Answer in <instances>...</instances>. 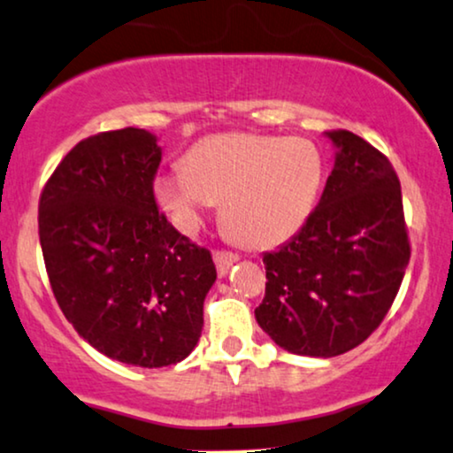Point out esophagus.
<instances>
[{
	"instance_id": "34e87169",
	"label": "esophagus",
	"mask_w": 453,
	"mask_h": 453,
	"mask_svg": "<svg viewBox=\"0 0 453 453\" xmlns=\"http://www.w3.org/2000/svg\"><path fill=\"white\" fill-rule=\"evenodd\" d=\"M213 259H215V265H217V273L219 276H226L227 272H230V267L234 263L238 261V255L232 253V250H215L213 253Z\"/></svg>"
}]
</instances>
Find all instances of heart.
Masks as SVG:
<instances>
[{"label":"heart","instance_id":"heart-1","mask_svg":"<svg viewBox=\"0 0 453 453\" xmlns=\"http://www.w3.org/2000/svg\"><path fill=\"white\" fill-rule=\"evenodd\" d=\"M324 165L316 146L257 134L204 137L184 167L157 177L154 194L181 232H194L204 211L223 203V223L238 242L269 249L286 242L311 215Z\"/></svg>","mask_w":453,"mask_h":453}]
</instances>
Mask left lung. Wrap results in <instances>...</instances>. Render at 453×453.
Returning a JSON list of instances; mask_svg holds the SVG:
<instances>
[{
	"mask_svg": "<svg viewBox=\"0 0 453 453\" xmlns=\"http://www.w3.org/2000/svg\"><path fill=\"white\" fill-rule=\"evenodd\" d=\"M318 207L288 242L263 255L265 296L255 318L286 351L334 357L362 345L391 309L410 263L399 177L380 150L347 129Z\"/></svg>",
	"mask_w": 453,
	"mask_h": 453,
	"instance_id": "8db88e82",
	"label": "left lung"
}]
</instances>
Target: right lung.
Wrapping results in <instances>:
<instances>
[{
	"label": "right lung",
	"instance_id": "add662e5",
	"mask_svg": "<svg viewBox=\"0 0 453 453\" xmlns=\"http://www.w3.org/2000/svg\"><path fill=\"white\" fill-rule=\"evenodd\" d=\"M158 165L148 131H102L60 160L39 196V242L62 313L100 353L142 368L192 353L217 278L211 250L158 211Z\"/></svg>",
	"mask_w": 453,
	"mask_h": 453
}]
</instances>
